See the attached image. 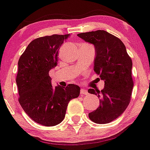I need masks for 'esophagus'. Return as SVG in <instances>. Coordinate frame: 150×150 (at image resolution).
<instances>
[{"label":"esophagus","instance_id":"1","mask_svg":"<svg viewBox=\"0 0 150 150\" xmlns=\"http://www.w3.org/2000/svg\"><path fill=\"white\" fill-rule=\"evenodd\" d=\"M80 93H81V95H87V94H88V91H87V90L81 89Z\"/></svg>","mask_w":150,"mask_h":150}]
</instances>
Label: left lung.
Instances as JSON below:
<instances>
[{"label":"left lung","instance_id":"left-lung-1","mask_svg":"<svg viewBox=\"0 0 150 150\" xmlns=\"http://www.w3.org/2000/svg\"><path fill=\"white\" fill-rule=\"evenodd\" d=\"M77 35L94 45V71L105 80V88L101 91L88 90V93L100 99L99 108L88 116L96 124H108L120 116L130 102L133 88L132 59L122 41L106 31L97 30Z\"/></svg>","mask_w":150,"mask_h":150}]
</instances>
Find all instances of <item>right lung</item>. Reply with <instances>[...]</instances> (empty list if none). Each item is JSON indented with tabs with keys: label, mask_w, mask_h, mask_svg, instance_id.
<instances>
[{
	"label": "right lung",
	"mask_w": 150,
	"mask_h": 150,
	"mask_svg": "<svg viewBox=\"0 0 150 150\" xmlns=\"http://www.w3.org/2000/svg\"><path fill=\"white\" fill-rule=\"evenodd\" d=\"M68 35H53L31 41L18 60L16 82L20 105L33 121L43 126H55L65 118L71 99L80 93L78 85L53 87L49 71L58 61V54Z\"/></svg>",
	"instance_id": "right-lung-1"
}]
</instances>
